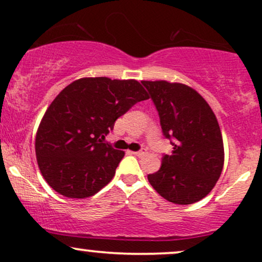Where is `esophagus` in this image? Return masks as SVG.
Wrapping results in <instances>:
<instances>
[{"instance_id": "esophagus-1", "label": "esophagus", "mask_w": 262, "mask_h": 262, "mask_svg": "<svg viewBox=\"0 0 262 262\" xmlns=\"http://www.w3.org/2000/svg\"><path fill=\"white\" fill-rule=\"evenodd\" d=\"M148 152V150H146L145 148H141L140 150H138V151H133L132 154H134L135 156H144Z\"/></svg>"}]
</instances>
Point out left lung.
Listing matches in <instances>:
<instances>
[{"label":"left lung","instance_id":"left-lung-1","mask_svg":"<svg viewBox=\"0 0 262 262\" xmlns=\"http://www.w3.org/2000/svg\"><path fill=\"white\" fill-rule=\"evenodd\" d=\"M173 150L164 154L150 185L176 204L198 202L212 191L224 164L221 128L212 108L197 91L182 83L141 81Z\"/></svg>","mask_w":262,"mask_h":262}]
</instances>
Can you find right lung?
Returning a JSON list of instances; mask_svg holds the SVG:
<instances>
[{
	"label": "right lung",
	"mask_w": 262,
	"mask_h": 262,
	"mask_svg": "<svg viewBox=\"0 0 262 262\" xmlns=\"http://www.w3.org/2000/svg\"><path fill=\"white\" fill-rule=\"evenodd\" d=\"M148 98L135 80L86 77L66 86L45 112L35 138L48 185L69 198L90 197L103 188L124 156L104 138L119 117Z\"/></svg>",
	"instance_id": "right-lung-1"
}]
</instances>
